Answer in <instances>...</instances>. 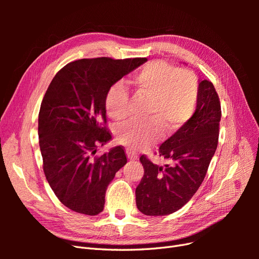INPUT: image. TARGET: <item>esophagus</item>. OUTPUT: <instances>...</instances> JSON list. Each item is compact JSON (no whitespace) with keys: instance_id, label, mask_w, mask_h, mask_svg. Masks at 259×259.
I'll list each match as a JSON object with an SVG mask.
<instances>
[{"instance_id":"obj_1","label":"esophagus","mask_w":259,"mask_h":259,"mask_svg":"<svg viewBox=\"0 0 259 259\" xmlns=\"http://www.w3.org/2000/svg\"><path fill=\"white\" fill-rule=\"evenodd\" d=\"M126 154H127V158H128L130 160H136V159L138 158L137 153L133 152V151H131V150H127V151H126Z\"/></svg>"}]
</instances>
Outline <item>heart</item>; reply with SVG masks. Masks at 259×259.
<instances>
[{"instance_id": "1", "label": "heart", "mask_w": 259, "mask_h": 259, "mask_svg": "<svg viewBox=\"0 0 259 259\" xmlns=\"http://www.w3.org/2000/svg\"><path fill=\"white\" fill-rule=\"evenodd\" d=\"M137 98L148 99L145 122H128L116 131L120 144L132 150H142L158 142L162 127L173 132L189 121L199 100V81L190 70L178 69L165 61L154 60L132 76ZM108 115L114 121L126 119L130 94L121 82L113 83L105 96Z\"/></svg>"}]
</instances>
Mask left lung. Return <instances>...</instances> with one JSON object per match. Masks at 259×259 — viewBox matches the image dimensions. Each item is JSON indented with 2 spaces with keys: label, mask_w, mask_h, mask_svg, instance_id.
Listing matches in <instances>:
<instances>
[{
  "label": "left lung",
  "mask_w": 259,
  "mask_h": 259,
  "mask_svg": "<svg viewBox=\"0 0 259 259\" xmlns=\"http://www.w3.org/2000/svg\"><path fill=\"white\" fill-rule=\"evenodd\" d=\"M221 117V101L213 83L201 81L192 117L159 149V155L171 164L160 166L145 154L140 156L145 173L136 188V205L143 214H171L193 197L216 151Z\"/></svg>",
  "instance_id": "obj_1"
}]
</instances>
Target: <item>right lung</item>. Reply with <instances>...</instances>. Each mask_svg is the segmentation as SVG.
Listing matches in <instances>:
<instances>
[{"instance_id": "1", "label": "right lung", "mask_w": 259, "mask_h": 259, "mask_svg": "<svg viewBox=\"0 0 259 259\" xmlns=\"http://www.w3.org/2000/svg\"><path fill=\"white\" fill-rule=\"evenodd\" d=\"M147 58H85L54 76L38 112L43 170L58 200L76 213L103 211L108 185L127 162L120 146L96 155L111 139L107 126L108 89Z\"/></svg>"}]
</instances>
